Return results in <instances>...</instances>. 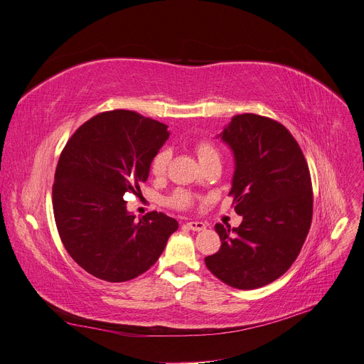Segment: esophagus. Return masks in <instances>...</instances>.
I'll return each mask as SVG.
<instances>
[{
	"label": "esophagus",
	"mask_w": 364,
	"mask_h": 364,
	"mask_svg": "<svg viewBox=\"0 0 364 364\" xmlns=\"http://www.w3.org/2000/svg\"><path fill=\"white\" fill-rule=\"evenodd\" d=\"M186 225L188 230H193V231H203L206 228V225L202 221H190Z\"/></svg>",
	"instance_id": "obj_1"
}]
</instances>
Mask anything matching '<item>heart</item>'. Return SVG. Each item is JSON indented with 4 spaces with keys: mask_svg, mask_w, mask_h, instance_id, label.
Instances as JSON below:
<instances>
[{
    "mask_svg": "<svg viewBox=\"0 0 364 364\" xmlns=\"http://www.w3.org/2000/svg\"><path fill=\"white\" fill-rule=\"evenodd\" d=\"M193 149H195V154L198 155V159L200 164L213 158H220V152H218V149L215 148V144L206 139L196 140L193 143ZM169 158H171V151L168 148H161L154 155L151 161V173L155 177H162L165 174ZM166 203L176 209H187L193 205V198L186 190H176L173 195L168 198Z\"/></svg>",
    "mask_w": 364,
    "mask_h": 364,
    "instance_id": "1",
    "label": "heart"
}]
</instances>
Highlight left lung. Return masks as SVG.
<instances>
[{"instance_id":"left-lung-1","label":"left lung","mask_w":364,"mask_h":364,"mask_svg":"<svg viewBox=\"0 0 364 364\" xmlns=\"http://www.w3.org/2000/svg\"><path fill=\"white\" fill-rule=\"evenodd\" d=\"M220 136L234 152L228 196L243 223L215 225L221 247L205 263L227 285L255 289L284 275L304 245L313 216L309 165L293 134L269 117L235 115Z\"/></svg>"}]
</instances>
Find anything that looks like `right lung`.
<instances>
[{
  "label": "right lung",
  "instance_id": "add662e5",
  "mask_svg": "<svg viewBox=\"0 0 364 364\" xmlns=\"http://www.w3.org/2000/svg\"><path fill=\"white\" fill-rule=\"evenodd\" d=\"M166 126L129 109L96 114L60 155L53 208L68 255L90 275L124 282L146 272L178 228L174 218L149 212L139 221L126 209L151 161L168 139Z\"/></svg>",
  "mask_w": 364,
  "mask_h": 364
}]
</instances>
